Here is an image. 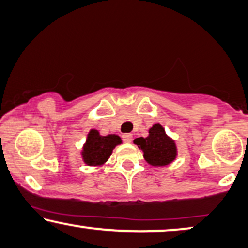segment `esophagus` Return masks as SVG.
I'll return each instance as SVG.
<instances>
[{"mask_svg": "<svg viewBox=\"0 0 248 248\" xmlns=\"http://www.w3.org/2000/svg\"><path fill=\"white\" fill-rule=\"evenodd\" d=\"M122 140H124V143H131V141H133V135L124 134V136H122Z\"/></svg>", "mask_w": 248, "mask_h": 248, "instance_id": "esophagus-1", "label": "esophagus"}]
</instances>
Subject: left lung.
Instances as JSON below:
<instances>
[{
	"mask_svg": "<svg viewBox=\"0 0 248 248\" xmlns=\"http://www.w3.org/2000/svg\"><path fill=\"white\" fill-rule=\"evenodd\" d=\"M144 152V157L151 166L163 167L176 158L177 148L174 141L167 136L160 124H154L146 138L140 137L134 140Z\"/></svg>",
	"mask_w": 248,
	"mask_h": 248,
	"instance_id": "1",
	"label": "left lung"
}]
</instances>
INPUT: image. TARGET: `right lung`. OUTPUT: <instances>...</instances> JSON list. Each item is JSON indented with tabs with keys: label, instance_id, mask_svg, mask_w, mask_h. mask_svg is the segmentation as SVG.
Returning <instances> with one entry per match:
<instances>
[{
	"label": "right lung",
	"instance_id": "obj_1",
	"mask_svg": "<svg viewBox=\"0 0 248 248\" xmlns=\"http://www.w3.org/2000/svg\"><path fill=\"white\" fill-rule=\"evenodd\" d=\"M118 144H121V140L117 135L101 136L97 130L92 129L82 151V158L88 166H100L107 162Z\"/></svg>",
	"mask_w": 248,
	"mask_h": 248
}]
</instances>
